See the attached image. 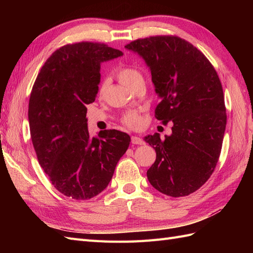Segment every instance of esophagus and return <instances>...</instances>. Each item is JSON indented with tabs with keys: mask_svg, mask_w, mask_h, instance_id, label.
<instances>
[{
	"mask_svg": "<svg viewBox=\"0 0 253 253\" xmlns=\"http://www.w3.org/2000/svg\"><path fill=\"white\" fill-rule=\"evenodd\" d=\"M132 143L133 144H144V141L139 138V137H136V136H132Z\"/></svg>",
	"mask_w": 253,
	"mask_h": 253,
	"instance_id": "1",
	"label": "esophagus"
}]
</instances>
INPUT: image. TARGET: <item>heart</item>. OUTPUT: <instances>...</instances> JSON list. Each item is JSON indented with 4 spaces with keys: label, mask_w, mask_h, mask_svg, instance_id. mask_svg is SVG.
Wrapping results in <instances>:
<instances>
[{
    "label": "heart",
    "mask_w": 253,
    "mask_h": 253,
    "mask_svg": "<svg viewBox=\"0 0 253 253\" xmlns=\"http://www.w3.org/2000/svg\"><path fill=\"white\" fill-rule=\"evenodd\" d=\"M116 76L122 84H125L126 86H127L131 89L134 88L138 83L143 82V77L141 73L138 70H136V68L133 66L119 67L116 72ZM108 85H109V82L106 80H104L100 84V86H99V89H98L99 96L104 95L106 88H108ZM122 122H124V125H126L128 127L138 128L141 125V117L135 112H129L124 115V117H122Z\"/></svg>",
    "instance_id": "1"
}]
</instances>
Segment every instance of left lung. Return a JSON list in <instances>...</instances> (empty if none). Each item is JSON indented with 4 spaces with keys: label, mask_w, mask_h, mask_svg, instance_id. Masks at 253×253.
Wrapping results in <instances>:
<instances>
[{
    "label": "left lung",
    "mask_w": 253,
    "mask_h": 253,
    "mask_svg": "<svg viewBox=\"0 0 253 253\" xmlns=\"http://www.w3.org/2000/svg\"><path fill=\"white\" fill-rule=\"evenodd\" d=\"M149 66L160 101L155 117L172 121V134L144 137L156 151L147 171L151 185L172 197L195 192L218 162L227 115L216 71L204 53L176 36H155L126 45Z\"/></svg>",
    "instance_id": "obj_1"
}]
</instances>
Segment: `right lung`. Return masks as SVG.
Returning <instances> with one entry per match:
<instances>
[{
	"label": "right lung",
	"instance_id": "right-lung-1",
	"mask_svg": "<svg viewBox=\"0 0 253 253\" xmlns=\"http://www.w3.org/2000/svg\"><path fill=\"white\" fill-rule=\"evenodd\" d=\"M124 55L103 43L60 47L46 60L32 89L28 120L44 172L60 193L85 201L108 187L131 138L117 129L90 137L86 105L93 103L102 62Z\"/></svg>",
	"mask_w": 253,
	"mask_h": 253
}]
</instances>
